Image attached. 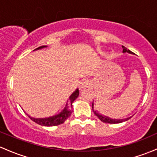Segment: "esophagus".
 <instances>
[{
    "label": "esophagus",
    "instance_id": "34e87169",
    "mask_svg": "<svg viewBox=\"0 0 157 157\" xmlns=\"http://www.w3.org/2000/svg\"><path fill=\"white\" fill-rule=\"evenodd\" d=\"M89 85V81L86 79H84L82 80L81 82H80V85H79V87H80V90L82 91L83 89H85L86 88L88 87V86Z\"/></svg>",
    "mask_w": 157,
    "mask_h": 157
}]
</instances>
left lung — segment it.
<instances>
[{"mask_svg":"<svg viewBox=\"0 0 157 157\" xmlns=\"http://www.w3.org/2000/svg\"><path fill=\"white\" fill-rule=\"evenodd\" d=\"M122 48H123V52H124V53L128 52V53H132V51H130V50H127V48H125L124 46H122ZM92 110H93V112H94V114L97 115V116L98 117V118H99V119L101 120V121L104 122V123H109V124H118V123H121V122L129 120L130 118H131V117H130V118H125V119H111V118H108V117H106V116H103V115L98 114V113H97V111H95V110L94 109V104H92Z\"/></svg>","mask_w":157,"mask_h":157,"instance_id":"obj_1","label":"left lung"}]
</instances>
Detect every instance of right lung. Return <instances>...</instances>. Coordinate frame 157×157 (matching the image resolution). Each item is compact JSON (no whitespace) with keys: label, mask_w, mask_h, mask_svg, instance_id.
<instances>
[{"label":"right lung","mask_w":157,"mask_h":157,"mask_svg":"<svg viewBox=\"0 0 157 157\" xmlns=\"http://www.w3.org/2000/svg\"><path fill=\"white\" fill-rule=\"evenodd\" d=\"M46 47V46H40V47L37 48L36 50L41 49ZM79 95V90L77 89L69 98V102L68 104H66L65 109L63 110V112L59 113V115H55V116L50 117L48 118H34L32 117H30V118L32 121H33L34 122L38 124L39 125H42V126H47V127H51V126H57V125L61 124L64 123L65 120L71 115L72 111H71V107H72V103L78 97Z\"/></svg>","instance_id":"add662e5"}]
</instances>
